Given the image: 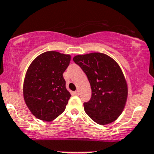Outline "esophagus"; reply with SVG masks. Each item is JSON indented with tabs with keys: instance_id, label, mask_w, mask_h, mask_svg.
<instances>
[{
	"instance_id": "34e87169",
	"label": "esophagus",
	"mask_w": 154,
	"mask_h": 154,
	"mask_svg": "<svg viewBox=\"0 0 154 154\" xmlns=\"http://www.w3.org/2000/svg\"><path fill=\"white\" fill-rule=\"evenodd\" d=\"M74 94H75V95H79V91L77 90V91H75V92H74Z\"/></svg>"
}]
</instances>
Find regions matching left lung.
Here are the masks:
<instances>
[{
  "mask_svg": "<svg viewBox=\"0 0 154 154\" xmlns=\"http://www.w3.org/2000/svg\"><path fill=\"white\" fill-rule=\"evenodd\" d=\"M73 60L87 75L91 98L84 103L87 115L97 124L106 125L121 115L128 96L127 81L116 61L103 53L76 55Z\"/></svg>",
  "mask_w": 154,
  "mask_h": 154,
  "instance_id": "8db88e82",
  "label": "left lung"
}]
</instances>
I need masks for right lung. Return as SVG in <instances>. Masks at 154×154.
Instances as JSON below:
<instances>
[{
  "instance_id": "add662e5",
  "label": "right lung",
  "mask_w": 154,
  "mask_h": 154,
  "mask_svg": "<svg viewBox=\"0 0 154 154\" xmlns=\"http://www.w3.org/2000/svg\"><path fill=\"white\" fill-rule=\"evenodd\" d=\"M70 60L69 54L50 51L39 54L29 66L23 84L24 100L38 119L51 121L66 109L71 94L63 73Z\"/></svg>"
}]
</instances>
